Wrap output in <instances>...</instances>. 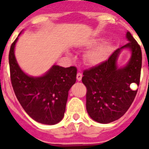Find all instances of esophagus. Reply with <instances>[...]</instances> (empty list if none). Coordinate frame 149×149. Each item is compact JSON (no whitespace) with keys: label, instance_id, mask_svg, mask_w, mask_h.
Returning a JSON list of instances; mask_svg holds the SVG:
<instances>
[{"label":"esophagus","instance_id":"esophagus-1","mask_svg":"<svg viewBox=\"0 0 149 149\" xmlns=\"http://www.w3.org/2000/svg\"><path fill=\"white\" fill-rule=\"evenodd\" d=\"M82 77H83V74L81 73V72H78L77 74V80L78 81H81L82 80Z\"/></svg>","mask_w":149,"mask_h":149}]
</instances>
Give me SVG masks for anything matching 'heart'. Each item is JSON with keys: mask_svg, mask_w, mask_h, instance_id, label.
I'll use <instances>...</instances> for the list:
<instances>
[{"mask_svg": "<svg viewBox=\"0 0 149 149\" xmlns=\"http://www.w3.org/2000/svg\"><path fill=\"white\" fill-rule=\"evenodd\" d=\"M101 40L99 38H91L84 43L86 48H91L85 56V61L91 66H98L103 64L112 54L113 48L112 43L109 41H104L98 45Z\"/></svg>", "mask_w": 149, "mask_h": 149, "instance_id": "obj_1", "label": "heart"}]
</instances>
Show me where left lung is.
<instances>
[{
  "label": "left lung",
  "instance_id": "obj_1",
  "mask_svg": "<svg viewBox=\"0 0 149 149\" xmlns=\"http://www.w3.org/2000/svg\"><path fill=\"white\" fill-rule=\"evenodd\" d=\"M126 39L128 43L116 50L105 63L84 72L82 82L87 88L86 110L91 119L99 123H110L121 118L137 92L130 86L139 84L141 48L128 31ZM124 49L130 50L131 56L125 65L119 67L118 60Z\"/></svg>",
  "mask_w": 149,
  "mask_h": 149
}]
</instances>
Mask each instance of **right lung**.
Wrapping results in <instances>:
<instances>
[{
    "label": "right lung",
    "instance_id": "right-lung-1",
    "mask_svg": "<svg viewBox=\"0 0 149 149\" xmlns=\"http://www.w3.org/2000/svg\"><path fill=\"white\" fill-rule=\"evenodd\" d=\"M18 36L12 44L9 54L10 77L17 99L33 120L49 125L57 124L64 117L68 91L76 82L77 68L54 64L42 75H29L15 58Z\"/></svg>",
    "mask_w": 149,
    "mask_h": 149
}]
</instances>
